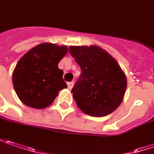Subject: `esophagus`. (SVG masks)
Instances as JSON below:
<instances>
[{
	"mask_svg": "<svg viewBox=\"0 0 154 154\" xmlns=\"http://www.w3.org/2000/svg\"><path fill=\"white\" fill-rule=\"evenodd\" d=\"M73 84H74V83H73V81H72V82H68V83H67V87H68V89H70V90H71V89L73 88Z\"/></svg>",
	"mask_w": 154,
	"mask_h": 154,
	"instance_id": "1",
	"label": "esophagus"
}]
</instances>
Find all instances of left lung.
Listing matches in <instances>:
<instances>
[{"label": "left lung", "mask_w": 154, "mask_h": 154, "mask_svg": "<svg viewBox=\"0 0 154 154\" xmlns=\"http://www.w3.org/2000/svg\"><path fill=\"white\" fill-rule=\"evenodd\" d=\"M70 54L81 68L72 89L77 106L83 112L103 117L115 111L127 90V77L119 63L96 45L71 46Z\"/></svg>", "instance_id": "obj_1"}]
</instances>
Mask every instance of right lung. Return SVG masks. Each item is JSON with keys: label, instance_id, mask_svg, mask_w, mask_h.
<instances>
[{"label": "right lung", "instance_id": "add662e5", "mask_svg": "<svg viewBox=\"0 0 154 154\" xmlns=\"http://www.w3.org/2000/svg\"><path fill=\"white\" fill-rule=\"evenodd\" d=\"M66 46L44 42L27 51L20 58L12 75L14 88L20 101L35 109L54 102L59 91L66 88L63 71L58 67L67 53Z\"/></svg>", "mask_w": 154, "mask_h": 154}]
</instances>
